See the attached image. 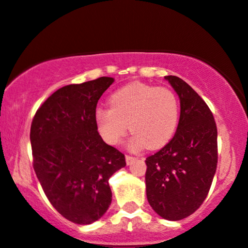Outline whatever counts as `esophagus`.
<instances>
[{
	"label": "esophagus",
	"mask_w": 248,
	"mask_h": 248,
	"mask_svg": "<svg viewBox=\"0 0 248 248\" xmlns=\"http://www.w3.org/2000/svg\"><path fill=\"white\" fill-rule=\"evenodd\" d=\"M135 161H136V157H134V156H130V155H126L127 166H130V164H133Z\"/></svg>",
	"instance_id": "1"
}]
</instances>
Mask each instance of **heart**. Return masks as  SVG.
I'll list each match as a JSON object with an SVG mask.
<instances>
[{
	"instance_id": "obj_1",
	"label": "heart",
	"mask_w": 248,
	"mask_h": 248,
	"mask_svg": "<svg viewBox=\"0 0 248 248\" xmlns=\"http://www.w3.org/2000/svg\"><path fill=\"white\" fill-rule=\"evenodd\" d=\"M109 106L110 109H96L95 124L101 138L110 146L120 143L130 127L132 149H158L171 140L177 128L179 102L167 87L132 82L113 93Z\"/></svg>"
}]
</instances>
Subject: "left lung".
<instances>
[{"mask_svg":"<svg viewBox=\"0 0 248 248\" xmlns=\"http://www.w3.org/2000/svg\"><path fill=\"white\" fill-rule=\"evenodd\" d=\"M177 93L181 115L175 135L147 157L146 191L153 210L168 220L192 215L206 198L217 169V126L205 101L176 76H166Z\"/></svg>","mask_w":248,"mask_h":248,"instance_id":"8db88e82","label":"left lung"}]
</instances>
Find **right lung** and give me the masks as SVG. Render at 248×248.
Returning <instances> with one entry per match:
<instances>
[{
    "label": "right lung",
    "mask_w": 248,
    "mask_h": 248,
    "mask_svg": "<svg viewBox=\"0 0 248 248\" xmlns=\"http://www.w3.org/2000/svg\"><path fill=\"white\" fill-rule=\"evenodd\" d=\"M110 77L59 88L37 109L30 129L33 169L64 218L79 225L100 219L112 203L108 179L126 158L99 135L95 108Z\"/></svg>",
    "instance_id": "right-lung-1"
}]
</instances>
